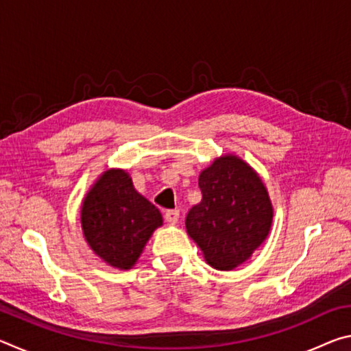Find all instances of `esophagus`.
Returning a JSON list of instances; mask_svg holds the SVG:
<instances>
[{
  "mask_svg": "<svg viewBox=\"0 0 351 351\" xmlns=\"http://www.w3.org/2000/svg\"><path fill=\"white\" fill-rule=\"evenodd\" d=\"M165 221L170 224H176L178 219H180V210H165L164 213Z\"/></svg>",
  "mask_w": 351,
  "mask_h": 351,
  "instance_id": "esophagus-1",
  "label": "esophagus"
}]
</instances>
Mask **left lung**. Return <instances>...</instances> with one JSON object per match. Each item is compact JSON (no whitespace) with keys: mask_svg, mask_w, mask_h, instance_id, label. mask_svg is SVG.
Wrapping results in <instances>:
<instances>
[{"mask_svg":"<svg viewBox=\"0 0 351 351\" xmlns=\"http://www.w3.org/2000/svg\"><path fill=\"white\" fill-rule=\"evenodd\" d=\"M198 186L203 198L187 213V234L212 268L234 269L269 234L274 210L268 190L235 154L217 158L199 173Z\"/></svg>","mask_w":351,"mask_h":351,"instance_id":"obj_1","label":"left lung"}]
</instances>
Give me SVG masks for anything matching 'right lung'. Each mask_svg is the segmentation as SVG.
Segmentation results:
<instances>
[{"instance_id":"1","label":"right lung","mask_w":351,"mask_h":351,"mask_svg":"<svg viewBox=\"0 0 351 351\" xmlns=\"http://www.w3.org/2000/svg\"><path fill=\"white\" fill-rule=\"evenodd\" d=\"M85 240L112 268L130 269L141 257L162 215L136 192L125 170L104 171L86 193L80 212Z\"/></svg>"}]
</instances>
